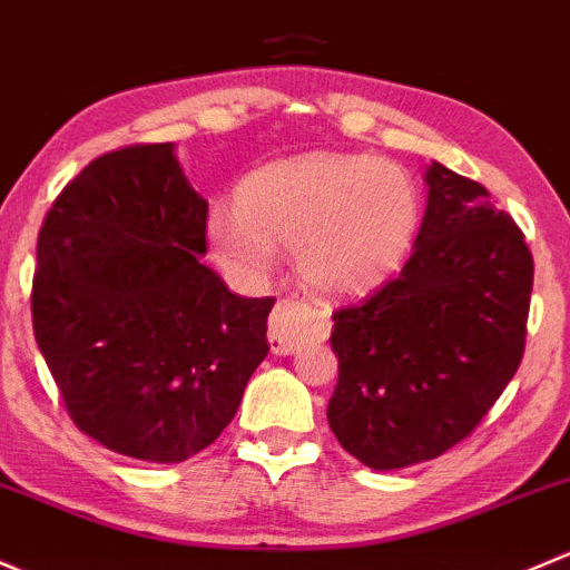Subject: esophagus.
Wrapping results in <instances>:
<instances>
[{
    "label": "esophagus",
    "mask_w": 570,
    "mask_h": 570,
    "mask_svg": "<svg viewBox=\"0 0 570 570\" xmlns=\"http://www.w3.org/2000/svg\"><path fill=\"white\" fill-rule=\"evenodd\" d=\"M321 328V313L298 298H283L268 318V343L279 356L296 354L313 334Z\"/></svg>",
    "instance_id": "esophagus-1"
}]
</instances>
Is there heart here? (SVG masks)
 <instances>
[{
	"label": "heart",
	"mask_w": 570,
	"mask_h": 570,
	"mask_svg": "<svg viewBox=\"0 0 570 570\" xmlns=\"http://www.w3.org/2000/svg\"><path fill=\"white\" fill-rule=\"evenodd\" d=\"M422 199L412 175L371 156H298L246 175L236 210L216 208V263L257 283L296 249L302 277L328 296H360L390 279L412 252Z\"/></svg>",
	"instance_id": "obj_1"
}]
</instances>
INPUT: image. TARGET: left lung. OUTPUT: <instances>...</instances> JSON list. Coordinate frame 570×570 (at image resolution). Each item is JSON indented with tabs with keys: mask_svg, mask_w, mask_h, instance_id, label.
Returning a JSON list of instances; mask_svg holds the SVG:
<instances>
[{
	"mask_svg": "<svg viewBox=\"0 0 570 570\" xmlns=\"http://www.w3.org/2000/svg\"><path fill=\"white\" fill-rule=\"evenodd\" d=\"M403 272L334 309L328 428L356 461L403 469L466 439L524 356L532 255L485 186L433 161Z\"/></svg>",
	"mask_w": 570,
	"mask_h": 570,
	"instance_id": "8db88e82",
	"label": "left lung"
}]
</instances>
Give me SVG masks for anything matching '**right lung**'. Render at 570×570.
<instances>
[{
	"label": "right lung",
	"mask_w": 570,
	"mask_h": 570,
	"mask_svg": "<svg viewBox=\"0 0 570 570\" xmlns=\"http://www.w3.org/2000/svg\"><path fill=\"white\" fill-rule=\"evenodd\" d=\"M208 203L175 145L87 164L38 233L32 326L70 420L107 450L180 463L219 439L266 360L274 298L210 272Z\"/></svg>",
	"instance_id": "obj_1"
}]
</instances>
